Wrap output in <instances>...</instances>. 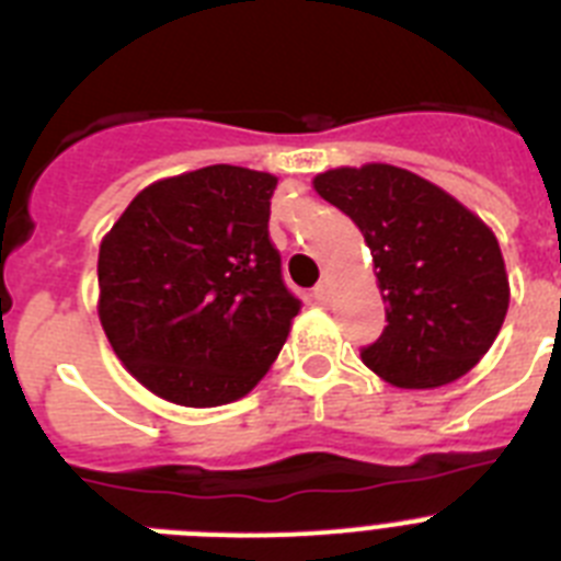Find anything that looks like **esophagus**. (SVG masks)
<instances>
[{"label": "esophagus", "instance_id": "obj_1", "mask_svg": "<svg viewBox=\"0 0 561 561\" xmlns=\"http://www.w3.org/2000/svg\"><path fill=\"white\" fill-rule=\"evenodd\" d=\"M311 295H314L317 304H329V300H331V284H329V280H320V284L314 286V291H311Z\"/></svg>", "mask_w": 561, "mask_h": 561}]
</instances>
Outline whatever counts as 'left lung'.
<instances>
[{
  "mask_svg": "<svg viewBox=\"0 0 561 561\" xmlns=\"http://www.w3.org/2000/svg\"><path fill=\"white\" fill-rule=\"evenodd\" d=\"M314 191L370 247L385 331L362 362L396 388H440L492 348L508 311L497 238L447 191L396 165L334 168Z\"/></svg>",
  "mask_w": 561,
  "mask_h": 561,
  "instance_id": "8db88e82",
  "label": "left lung"
}]
</instances>
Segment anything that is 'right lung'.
<instances>
[{
    "instance_id": "obj_1",
    "label": "right lung",
    "mask_w": 561,
    "mask_h": 561,
    "mask_svg": "<svg viewBox=\"0 0 561 561\" xmlns=\"http://www.w3.org/2000/svg\"><path fill=\"white\" fill-rule=\"evenodd\" d=\"M272 173L210 165L148 185L98 255L101 325L160 399L219 408L255 388L300 300L270 241Z\"/></svg>"
}]
</instances>
